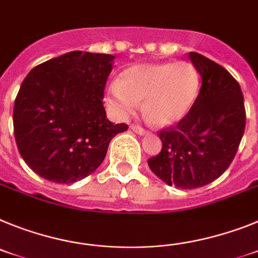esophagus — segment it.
I'll return each instance as SVG.
<instances>
[{
    "label": "esophagus",
    "instance_id": "34e87169",
    "mask_svg": "<svg viewBox=\"0 0 258 258\" xmlns=\"http://www.w3.org/2000/svg\"><path fill=\"white\" fill-rule=\"evenodd\" d=\"M131 130L134 132H136L138 135H145V134H147V131H145V130L143 128V127H140V126H134V124H132Z\"/></svg>",
    "mask_w": 258,
    "mask_h": 258
}]
</instances>
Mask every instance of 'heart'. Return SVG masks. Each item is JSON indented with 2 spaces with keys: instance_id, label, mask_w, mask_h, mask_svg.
<instances>
[{
  "instance_id": "obj_1",
  "label": "heart",
  "mask_w": 258,
  "mask_h": 258,
  "mask_svg": "<svg viewBox=\"0 0 258 258\" xmlns=\"http://www.w3.org/2000/svg\"><path fill=\"white\" fill-rule=\"evenodd\" d=\"M200 86V73L189 62L135 64L111 84L106 104L116 118L126 119L143 100V113L149 122L172 126L192 110Z\"/></svg>"
}]
</instances>
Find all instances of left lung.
<instances>
[{"instance_id":"1","label":"left lung","mask_w":258,"mask_h":258,"mask_svg":"<svg viewBox=\"0 0 258 258\" xmlns=\"http://www.w3.org/2000/svg\"><path fill=\"white\" fill-rule=\"evenodd\" d=\"M201 76L196 104L184 119L158 132L162 149L148 160L161 180L180 189L203 187L231 165L245 130V107L239 83L225 67L191 51Z\"/></svg>"}]
</instances>
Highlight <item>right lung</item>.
I'll return each instance as SVG.
<instances>
[{"mask_svg": "<svg viewBox=\"0 0 258 258\" xmlns=\"http://www.w3.org/2000/svg\"><path fill=\"white\" fill-rule=\"evenodd\" d=\"M114 55L75 50L28 73L13 113L18 151L49 182L70 184L95 171L111 139L124 132L102 104Z\"/></svg>", "mask_w": 258, "mask_h": 258, "instance_id": "obj_1", "label": "right lung"}]
</instances>
